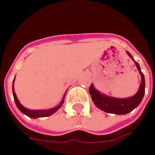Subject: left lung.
<instances>
[{"label": "left lung", "mask_w": 155, "mask_h": 155, "mask_svg": "<svg viewBox=\"0 0 155 155\" xmlns=\"http://www.w3.org/2000/svg\"><path fill=\"white\" fill-rule=\"evenodd\" d=\"M127 53L131 58H133L132 55L128 51H127ZM134 63L141 76V83H140L138 92L134 96L128 98H115V97H110L102 95L93 87V84H91L90 87V94L91 96L94 104L98 109L110 114L125 115L131 112L140 104L145 93V78H144V74L140 71L139 64L135 61Z\"/></svg>", "instance_id": "1"}]
</instances>
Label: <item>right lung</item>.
Listing matches in <instances>:
<instances>
[{
	"label": "right lung",
	"instance_id": "add662e5",
	"mask_svg": "<svg viewBox=\"0 0 155 155\" xmlns=\"http://www.w3.org/2000/svg\"><path fill=\"white\" fill-rule=\"evenodd\" d=\"M13 94H14V98H15V104H16V106L18 107V109L21 110V112L23 114H25L26 116H29L30 118H37V117H45V116H51L52 114H54L56 112L57 110H58L61 106H62L63 103H64V99L62 100V102L60 104H58L57 107L53 108V109H51V110H27L26 108H24L19 102V100L17 98L16 95H15V90H14V86H13Z\"/></svg>",
	"mask_w": 155,
	"mask_h": 155
}]
</instances>
